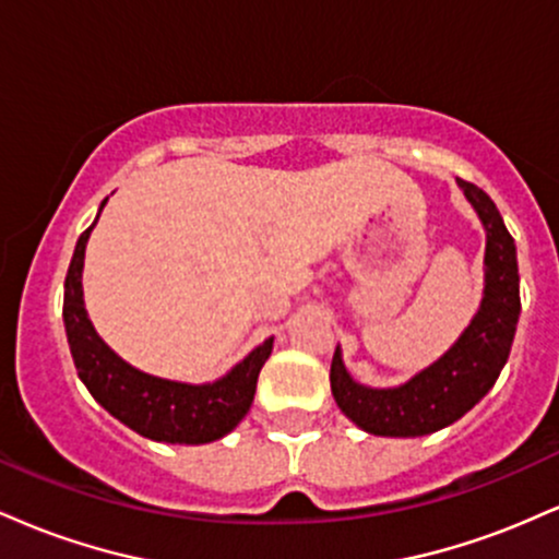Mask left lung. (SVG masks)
Segmentation results:
<instances>
[{
	"label": "left lung",
	"instance_id": "1",
	"mask_svg": "<svg viewBox=\"0 0 559 559\" xmlns=\"http://www.w3.org/2000/svg\"><path fill=\"white\" fill-rule=\"evenodd\" d=\"M457 186L486 230L484 297L457 342L428 368L386 389L355 381L344 365L342 346L333 352V400L357 428L373 436L415 439L452 426L489 394L510 357L521 316L515 239L484 189L463 178H457Z\"/></svg>",
	"mask_w": 559,
	"mask_h": 559
}]
</instances>
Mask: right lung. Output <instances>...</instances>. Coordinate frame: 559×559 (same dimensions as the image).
Wrapping results in <instances>:
<instances>
[{"label": "right lung", "mask_w": 559, "mask_h": 559, "mask_svg": "<svg viewBox=\"0 0 559 559\" xmlns=\"http://www.w3.org/2000/svg\"><path fill=\"white\" fill-rule=\"evenodd\" d=\"M107 199L99 204L105 210ZM96 221L81 234L66 275L62 320L83 386L112 418L139 436L165 444H210L239 426L249 413L258 389V376L273 352V336L249 352L226 376L207 383H183L157 378L133 368L115 355L88 320L83 301V258Z\"/></svg>", "instance_id": "add662e5"}]
</instances>
